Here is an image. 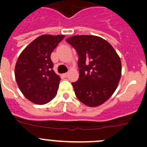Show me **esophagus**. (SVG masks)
I'll return each instance as SVG.
<instances>
[{"mask_svg":"<svg viewBox=\"0 0 147 147\" xmlns=\"http://www.w3.org/2000/svg\"><path fill=\"white\" fill-rule=\"evenodd\" d=\"M63 76H65V77H67L68 75V73H65V74H63Z\"/></svg>","mask_w":147,"mask_h":147,"instance_id":"34e87169","label":"esophagus"}]
</instances>
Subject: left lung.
<instances>
[{"instance_id": "8db88e82", "label": "left lung", "mask_w": 147, "mask_h": 147, "mask_svg": "<svg viewBox=\"0 0 147 147\" xmlns=\"http://www.w3.org/2000/svg\"><path fill=\"white\" fill-rule=\"evenodd\" d=\"M77 52L79 80L73 82L79 101L97 107L107 101L116 89L121 76V62L113 46L94 35H76L66 39Z\"/></svg>"}]
</instances>
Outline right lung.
I'll return each mask as SVG.
<instances>
[{
    "label": "right lung",
    "instance_id": "add662e5",
    "mask_svg": "<svg viewBox=\"0 0 147 147\" xmlns=\"http://www.w3.org/2000/svg\"><path fill=\"white\" fill-rule=\"evenodd\" d=\"M64 35L43 34L20 54L15 66V78L25 97L44 105L55 97L61 78L53 71L50 55Z\"/></svg>",
    "mask_w": 147,
    "mask_h": 147
}]
</instances>
